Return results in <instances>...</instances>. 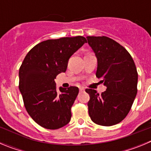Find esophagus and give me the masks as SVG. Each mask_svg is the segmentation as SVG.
Instances as JSON below:
<instances>
[{"instance_id": "obj_1", "label": "esophagus", "mask_w": 151, "mask_h": 151, "mask_svg": "<svg viewBox=\"0 0 151 151\" xmlns=\"http://www.w3.org/2000/svg\"><path fill=\"white\" fill-rule=\"evenodd\" d=\"M79 91H85V88H79Z\"/></svg>"}]
</instances>
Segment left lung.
<instances>
[{
    "label": "left lung",
    "mask_w": 151,
    "mask_h": 151,
    "mask_svg": "<svg viewBox=\"0 0 151 151\" xmlns=\"http://www.w3.org/2000/svg\"><path fill=\"white\" fill-rule=\"evenodd\" d=\"M88 43L97 59L96 76L106 86L101 95L87 88L91 120L97 125L118 124L130 111L137 94L138 72L132 57L116 41L106 36H88Z\"/></svg>",
    "instance_id": "obj_1"
}]
</instances>
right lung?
I'll use <instances>...</instances> for the list:
<instances>
[{
    "instance_id": "add662e5",
    "label": "right lung",
    "mask_w": 151,
    "mask_h": 151,
    "mask_svg": "<svg viewBox=\"0 0 151 151\" xmlns=\"http://www.w3.org/2000/svg\"><path fill=\"white\" fill-rule=\"evenodd\" d=\"M86 42L82 36L47 40L26 54L19 71V88L26 111L41 127L58 129L71 119L78 88L60 87L57 93L54 79L66 72L70 57Z\"/></svg>"
}]
</instances>
